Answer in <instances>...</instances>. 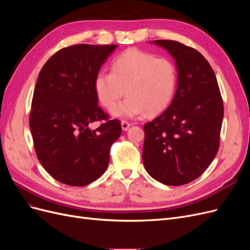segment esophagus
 Segmentation results:
<instances>
[{
    "label": "esophagus",
    "mask_w": 250,
    "mask_h": 250,
    "mask_svg": "<svg viewBox=\"0 0 250 250\" xmlns=\"http://www.w3.org/2000/svg\"><path fill=\"white\" fill-rule=\"evenodd\" d=\"M121 126H122V129L123 130H128V129H129V127L131 126V124L129 123V122H127V121H122V122H121Z\"/></svg>",
    "instance_id": "obj_1"
}]
</instances>
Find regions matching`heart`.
Masks as SVG:
<instances>
[{
	"instance_id": "obj_1",
	"label": "heart",
	"mask_w": 250,
	"mask_h": 250,
	"mask_svg": "<svg viewBox=\"0 0 250 250\" xmlns=\"http://www.w3.org/2000/svg\"><path fill=\"white\" fill-rule=\"evenodd\" d=\"M177 86V69L170 58L128 49L113 58L111 72L101 71L95 90L102 106L111 109L125 95L127 99L112 110L117 117L154 115L167 108Z\"/></svg>"
}]
</instances>
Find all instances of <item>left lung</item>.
Instances as JSON below:
<instances>
[{
    "mask_svg": "<svg viewBox=\"0 0 250 250\" xmlns=\"http://www.w3.org/2000/svg\"><path fill=\"white\" fill-rule=\"evenodd\" d=\"M174 57L177 89L169 107L144 125L143 163L151 177L167 186H183L198 178L220 145L223 101L208 60L191 47L157 40Z\"/></svg>",
    "mask_w": 250,
    "mask_h": 250,
    "instance_id": "1",
    "label": "left lung"
}]
</instances>
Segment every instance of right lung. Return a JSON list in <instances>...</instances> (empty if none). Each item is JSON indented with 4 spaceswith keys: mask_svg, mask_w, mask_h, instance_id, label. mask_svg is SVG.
Masks as SVG:
<instances>
[{
    "mask_svg": "<svg viewBox=\"0 0 250 250\" xmlns=\"http://www.w3.org/2000/svg\"><path fill=\"white\" fill-rule=\"evenodd\" d=\"M117 44H74L51 56L37 78L29 125L37 158L59 183L84 187L107 169L122 132L98 106L95 79ZM94 122L102 125L93 131Z\"/></svg>",
    "mask_w": 250,
    "mask_h": 250,
    "instance_id": "right-lung-1",
    "label": "right lung"
}]
</instances>
